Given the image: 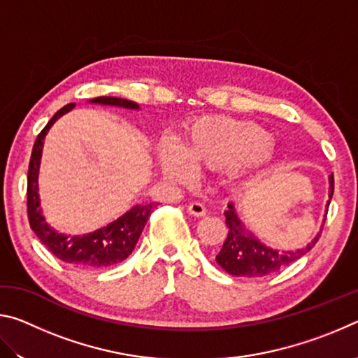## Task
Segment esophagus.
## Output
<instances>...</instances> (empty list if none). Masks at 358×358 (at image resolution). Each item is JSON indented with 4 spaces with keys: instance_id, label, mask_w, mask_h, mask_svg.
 <instances>
[{
    "instance_id": "esophagus-1",
    "label": "esophagus",
    "mask_w": 358,
    "mask_h": 358,
    "mask_svg": "<svg viewBox=\"0 0 358 358\" xmlns=\"http://www.w3.org/2000/svg\"><path fill=\"white\" fill-rule=\"evenodd\" d=\"M187 211H189L192 216H197V217H202L205 216V213H207V210H205V207L201 202H191L187 205Z\"/></svg>"
}]
</instances>
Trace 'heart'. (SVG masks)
<instances>
[{"instance_id": "b5f03b06", "label": "heart", "mask_w": 358, "mask_h": 358, "mask_svg": "<svg viewBox=\"0 0 358 358\" xmlns=\"http://www.w3.org/2000/svg\"><path fill=\"white\" fill-rule=\"evenodd\" d=\"M275 161L270 134L252 121L222 115H207L187 126L177 145L159 150V162L167 177L186 180L191 166L197 169H229L230 177L252 181L268 171Z\"/></svg>"}]
</instances>
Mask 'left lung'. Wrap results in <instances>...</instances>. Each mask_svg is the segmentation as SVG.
<instances>
[{
	"mask_svg": "<svg viewBox=\"0 0 358 358\" xmlns=\"http://www.w3.org/2000/svg\"><path fill=\"white\" fill-rule=\"evenodd\" d=\"M333 196V175H330V201ZM327 202V207L330 205ZM329 211V208H327ZM226 224L229 227L227 238L224 241L222 250L216 256V262L220 264L229 275L241 278H260L275 273L284 268L311 250L317 243L319 235L310 245L296 251H278L260 243L259 238L245 227L235 213L234 203H229L226 213Z\"/></svg>",
	"mask_w": 358,
	"mask_h": 358,
	"instance_id": "obj_1",
	"label": "left lung"
}]
</instances>
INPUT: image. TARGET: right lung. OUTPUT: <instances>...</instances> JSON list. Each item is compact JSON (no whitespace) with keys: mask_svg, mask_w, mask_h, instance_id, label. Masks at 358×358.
<instances>
[{"mask_svg":"<svg viewBox=\"0 0 358 358\" xmlns=\"http://www.w3.org/2000/svg\"><path fill=\"white\" fill-rule=\"evenodd\" d=\"M92 102L107 106H120L126 108H138L136 102L112 98V96H99L92 99ZM76 104H68L53 115V118L48 121L44 129L39 132L36 138L34 147L31 151V159L28 166V186H27V210L29 227L38 235L48 251L53 256L66 264H72L82 268H106L115 264L123 262V260L134 251L138 237L147 224L150 215L153 213L156 203L148 205H136L128 213H124L117 221L108 224L107 227L96 230L93 234L82 235V237H71L62 235L47 226L44 216L41 215L39 208V194H38V173L39 162L44 147V137L47 131L55 121L69 112Z\"/></svg>","mask_w":358,"mask_h":358,"instance_id":"right-lung-1","label":"right lung"}]
</instances>
